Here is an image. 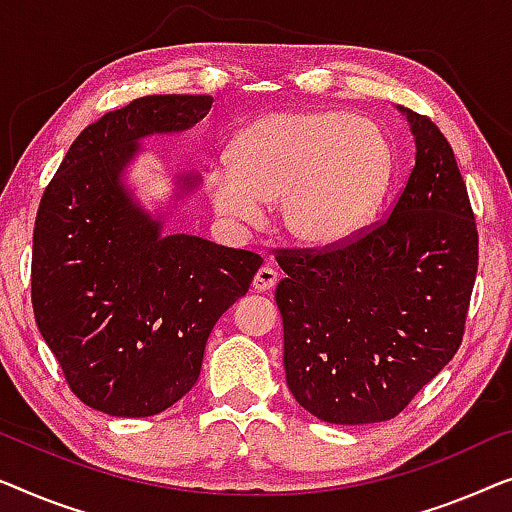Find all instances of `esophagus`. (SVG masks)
<instances>
[{
    "label": "esophagus",
    "instance_id": "obj_1",
    "mask_svg": "<svg viewBox=\"0 0 512 512\" xmlns=\"http://www.w3.org/2000/svg\"><path fill=\"white\" fill-rule=\"evenodd\" d=\"M278 283V273L271 269V266H262V269H257L255 278H253V290L255 292H269L276 287Z\"/></svg>",
    "mask_w": 512,
    "mask_h": 512
}]
</instances>
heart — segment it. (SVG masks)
Here are the masks:
<instances>
[{"label":"heart","mask_w":512,"mask_h":512,"mask_svg":"<svg viewBox=\"0 0 512 512\" xmlns=\"http://www.w3.org/2000/svg\"><path fill=\"white\" fill-rule=\"evenodd\" d=\"M383 127L348 111L266 113L232 143L229 164L206 174L208 199L234 225H255L280 199V225L297 246L341 248L376 215L392 181Z\"/></svg>","instance_id":"heart-1"}]
</instances>
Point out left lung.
<instances>
[{
  "instance_id": "1",
  "label": "left lung",
  "mask_w": 512,
  "mask_h": 512,
  "mask_svg": "<svg viewBox=\"0 0 512 512\" xmlns=\"http://www.w3.org/2000/svg\"><path fill=\"white\" fill-rule=\"evenodd\" d=\"M415 167L390 218L350 246L280 253L276 304L292 397L329 424L399 415L462 343L478 232L455 153L434 122L397 106Z\"/></svg>"
}]
</instances>
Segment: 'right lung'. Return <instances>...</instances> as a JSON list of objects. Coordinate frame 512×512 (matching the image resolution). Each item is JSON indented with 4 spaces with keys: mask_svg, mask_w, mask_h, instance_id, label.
Listing matches in <instances>:
<instances>
[{
    "mask_svg": "<svg viewBox=\"0 0 512 512\" xmlns=\"http://www.w3.org/2000/svg\"><path fill=\"white\" fill-rule=\"evenodd\" d=\"M211 106V95H150L106 113L78 134L43 192L34 318L71 392L106 415L150 417L183 399L215 322L262 266L248 250L169 232L199 174L174 171L153 208L129 181L143 141L187 132Z\"/></svg>",
    "mask_w": 512,
    "mask_h": 512,
    "instance_id": "right-lung-1",
    "label": "right lung"
}]
</instances>
